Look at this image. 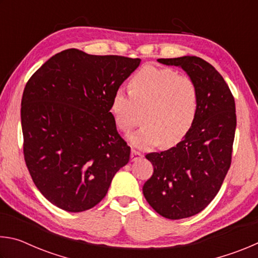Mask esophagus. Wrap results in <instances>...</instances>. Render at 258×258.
Returning <instances> with one entry per match:
<instances>
[{
  "instance_id": "1",
  "label": "esophagus",
  "mask_w": 258,
  "mask_h": 258,
  "mask_svg": "<svg viewBox=\"0 0 258 258\" xmlns=\"http://www.w3.org/2000/svg\"><path fill=\"white\" fill-rule=\"evenodd\" d=\"M142 158V154L141 152H139L138 150L135 149H132V151H131V159H132V161H137L139 159Z\"/></svg>"
}]
</instances>
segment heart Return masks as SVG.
<instances>
[{"label": "heart", "mask_w": 258, "mask_h": 258, "mask_svg": "<svg viewBox=\"0 0 258 258\" xmlns=\"http://www.w3.org/2000/svg\"><path fill=\"white\" fill-rule=\"evenodd\" d=\"M131 91L118 89L113 93L111 111L116 124L130 132L143 113V127L130 135L138 149H149L163 143L176 145L194 124L198 108L197 86L187 76H178L167 68L145 66L134 74Z\"/></svg>", "instance_id": "1"}]
</instances>
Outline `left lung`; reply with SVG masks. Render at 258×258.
<instances>
[{
  "label": "left lung",
  "mask_w": 258,
  "mask_h": 258,
  "mask_svg": "<svg viewBox=\"0 0 258 258\" xmlns=\"http://www.w3.org/2000/svg\"><path fill=\"white\" fill-rule=\"evenodd\" d=\"M158 62L181 67L198 91L196 118L182 141L146 156L154 173L143 196L159 215L180 220L202 212L221 189L232 157L235 103L224 78L204 59L185 55Z\"/></svg>",
  "instance_id": "1"
}]
</instances>
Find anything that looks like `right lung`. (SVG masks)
Returning a JSON list of instances; mask_svg holds the SVG:
<instances>
[{
	"mask_svg": "<svg viewBox=\"0 0 258 258\" xmlns=\"http://www.w3.org/2000/svg\"><path fill=\"white\" fill-rule=\"evenodd\" d=\"M141 59L61 51L34 73L21 99L24 156L54 206L78 213L106 197L131 148L110 112L113 93Z\"/></svg>",
	"mask_w": 258,
	"mask_h": 258,
	"instance_id": "right-lung-1",
	"label": "right lung"
}]
</instances>
